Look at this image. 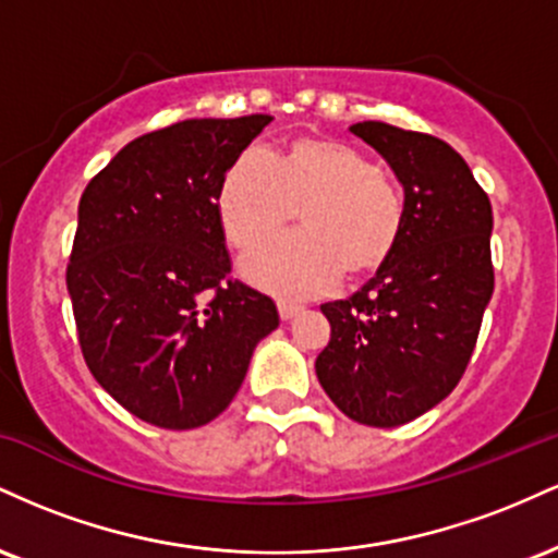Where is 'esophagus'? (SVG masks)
<instances>
[{"label": "esophagus", "mask_w": 558, "mask_h": 558, "mask_svg": "<svg viewBox=\"0 0 558 558\" xmlns=\"http://www.w3.org/2000/svg\"><path fill=\"white\" fill-rule=\"evenodd\" d=\"M301 310H304V306L296 304V301H286V299H283V301H278V312H280V317H283V319L296 317Z\"/></svg>", "instance_id": "obj_1"}]
</instances>
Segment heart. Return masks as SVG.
<instances>
[{
  "mask_svg": "<svg viewBox=\"0 0 558 558\" xmlns=\"http://www.w3.org/2000/svg\"><path fill=\"white\" fill-rule=\"evenodd\" d=\"M299 209L304 233L243 259L248 280L286 296L328 291L343 270L375 272L403 228L399 183L360 149L330 138H296L278 159L252 146L230 165L217 196L220 226L235 248L278 235Z\"/></svg>",
  "mask_w": 558,
  "mask_h": 558,
  "instance_id": "heart-1",
  "label": "heart"
}]
</instances>
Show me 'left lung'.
<instances>
[{"label": "left lung", "mask_w": 558, "mask_h": 558, "mask_svg": "<svg viewBox=\"0 0 558 558\" xmlns=\"http://www.w3.org/2000/svg\"><path fill=\"white\" fill-rule=\"evenodd\" d=\"M403 185L393 254L349 299L323 304L330 341L319 386L369 427L412 422L462 380L493 296L490 198L446 141L364 120L351 125Z\"/></svg>", "instance_id": "8db88e82"}]
</instances>
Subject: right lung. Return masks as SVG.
<instances>
[{"label": "right lung", "instance_id": "1", "mask_svg": "<svg viewBox=\"0 0 558 558\" xmlns=\"http://www.w3.org/2000/svg\"><path fill=\"white\" fill-rule=\"evenodd\" d=\"M270 114L144 133L88 181L68 291L81 354L120 407L165 430L226 412L278 328L267 293L233 278L217 196Z\"/></svg>", "mask_w": 558, "mask_h": 558}]
</instances>
